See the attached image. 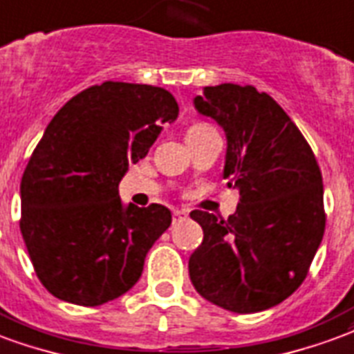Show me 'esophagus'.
<instances>
[{
	"mask_svg": "<svg viewBox=\"0 0 354 354\" xmlns=\"http://www.w3.org/2000/svg\"><path fill=\"white\" fill-rule=\"evenodd\" d=\"M188 216V212L187 211H174V222H180V220H185V218Z\"/></svg>",
	"mask_w": 354,
	"mask_h": 354,
	"instance_id": "esophagus-1",
	"label": "esophagus"
}]
</instances>
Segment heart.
I'll use <instances>...</instances> for the list:
<instances>
[{
    "instance_id": "obj_1",
    "label": "heart",
    "mask_w": 354,
    "mask_h": 354,
    "mask_svg": "<svg viewBox=\"0 0 354 354\" xmlns=\"http://www.w3.org/2000/svg\"><path fill=\"white\" fill-rule=\"evenodd\" d=\"M207 129H209V127H207V124H201V123L192 124V127H190V129H188V134H194V132H201V130H207Z\"/></svg>"
}]
</instances>
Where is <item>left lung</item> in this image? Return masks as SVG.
<instances>
[{
    "label": "left lung",
    "mask_w": 354,
    "mask_h": 354,
    "mask_svg": "<svg viewBox=\"0 0 354 354\" xmlns=\"http://www.w3.org/2000/svg\"><path fill=\"white\" fill-rule=\"evenodd\" d=\"M194 108L224 129V179L241 199L227 220L190 212L203 230L190 280L224 310L263 312L297 291L323 241L321 169L297 124L256 87H203Z\"/></svg>",
    "instance_id": "obj_1"
}]
</instances>
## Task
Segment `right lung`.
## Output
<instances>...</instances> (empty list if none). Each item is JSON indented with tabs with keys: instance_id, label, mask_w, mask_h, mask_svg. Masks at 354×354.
<instances>
[{
	"instance_id": "add662e5",
	"label": "right lung",
	"mask_w": 354,
	"mask_h": 354,
	"mask_svg": "<svg viewBox=\"0 0 354 354\" xmlns=\"http://www.w3.org/2000/svg\"><path fill=\"white\" fill-rule=\"evenodd\" d=\"M179 115L162 87L104 82L54 115L20 185V230L42 286L100 306L140 280L149 248L171 224L164 205H124L119 183Z\"/></svg>"
}]
</instances>
